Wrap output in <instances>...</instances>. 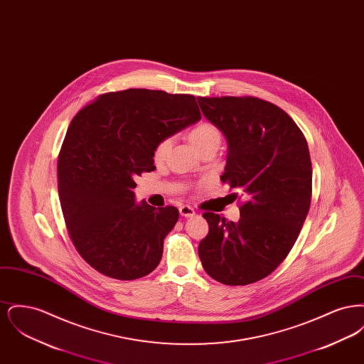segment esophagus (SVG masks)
I'll list each match as a JSON object with an SVG mask.
<instances>
[{
	"instance_id": "obj_1",
	"label": "esophagus",
	"mask_w": 364,
	"mask_h": 364,
	"mask_svg": "<svg viewBox=\"0 0 364 364\" xmlns=\"http://www.w3.org/2000/svg\"><path fill=\"white\" fill-rule=\"evenodd\" d=\"M180 214L183 215V217H193L195 215V210H193V208H191V206H188V205H183V206H180Z\"/></svg>"
}]
</instances>
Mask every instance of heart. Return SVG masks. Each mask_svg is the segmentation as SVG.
Wrapping results in <instances>:
<instances>
[{
    "instance_id": "obj_1",
    "label": "heart",
    "mask_w": 364,
    "mask_h": 364,
    "mask_svg": "<svg viewBox=\"0 0 364 364\" xmlns=\"http://www.w3.org/2000/svg\"><path fill=\"white\" fill-rule=\"evenodd\" d=\"M188 138H190L191 143L202 153L208 147H214V146L218 147L223 136H221V131L218 129L217 125H214L213 122H200L195 124L191 128ZM171 147H172V139L166 136V138L158 140V143L154 147V151H153L154 161L162 162L169 154Z\"/></svg>"
}]
</instances>
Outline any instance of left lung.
Instances as JSON below:
<instances>
[{"label":"left lung","mask_w":364,"mask_h":364,"mask_svg":"<svg viewBox=\"0 0 364 364\" xmlns=\"http://www.w3.org/2000/svg\"><path fill=\"white\" fill-rule=\"evenodd\" d=\"M205 117L228 140L223 183L242 192L240 220L206 211L198 254L208 276L225 285L267 277L287 258L311 205L307 140L281 107L255 97H198Z\"/></svg>","instance_id":"1"}]
</instances>
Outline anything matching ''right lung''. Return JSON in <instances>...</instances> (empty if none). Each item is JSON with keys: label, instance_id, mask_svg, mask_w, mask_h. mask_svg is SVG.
I'll use <instances>...</instances> for the list:
<instances>
[{"label": "right lung", "instance_id": "obj_1", "mask_svg": "<svg viewBox=\"0 0 364 364\" xmlns=\"http://www.w3.org/2000/svg\"><path fill=\"white\" fill-rule=\"evenodd\" d=\"M200 119L193 95L146 88L102 94L72 119L57 161L58 195L70 240L97 272L125 281L158 266L178 210L138 206L135 178L156 169L158 140Z\"/></svg>", "mask_w": 364, "mask_h": 364}]
</instances>
